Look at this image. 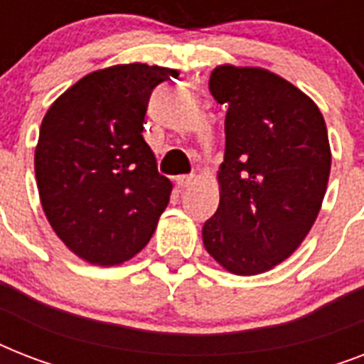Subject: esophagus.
I'll use <instances>...</instances> for the list:
<instances>
[{"label": "esophagus", "instance_id": "esophagus-1", "mask_svg": "<svg viewBox=\"0 0 364 364\" xmlns=\"http://www.w3.org/2000/svg\"><path fill=\"white\" fill-rule=\"evenodd\" d=\"M196 183V177L194 176H179L177 177V185L181 188H191Z\"/></svg>", "mask_w": 364, "mask_h": 364}]
</instances>
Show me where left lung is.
<instances>
[{
  "mask_svg": "<svg viewBox=\"0 0 364 364\" xmlns=\"http://www.w3.org/2000/svg\"><path fill=\"white\" fill-rule=\"evenodd\" d=\"M210 92L227 107L221 202L202 227L208 253L238 276L270 270L299 247L321 210L331 147L321 111L259 68L219 65Z\"/></svg>",
  "mask_w": 364,
  "mask_h": 364,
  "instance_id": "obj_1",
  "label": "left lung"
}]
</instances>
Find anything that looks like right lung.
Masks as SVG:
<instances>
[{"label": "right lung", "instance_id": "right-lung-1", "mask_svg": "<svg viewBox=\"0 0 364 364\" xmlns=\"http://www.w3.org/2000/svg\"><path fill=\"white\" fill-rule=\"evenodd\" d=\"M177 71L147 64L94 71L68 88L41 122L36 179L45 215L81 259L111 266L153 236L170 202L143 139L149 96Z\"/></svg>", "mask_w": 364, "mask_h": 364}]
</instances>
